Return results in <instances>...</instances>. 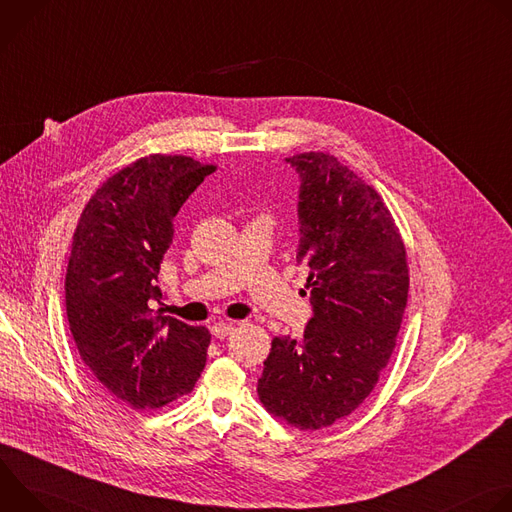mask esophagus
Instances as JSON below:
<instances>
[{"label": "esophagus", "mask_w": 512, "mask_h": 512, "mask_svg": "<svg viewBox=\"0 0 512 512\" xmlns=\"http://www.w3.org/2000/svg\"><path fill=\"white\" fill-rule=\"evenodd\" d=\"M233 330H235V326H233L231 322H216V324H212V328H210V332H212L214 338H227Z\"/></svg>", "instance_id": "obj_1"}]
</instances>
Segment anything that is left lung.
Wrapping results in <instances>:
<instances>
[{"label":"left lung","mask_w":512,"mask_h":512,"mask_svg":"<svg viewBox=\"0 0 512 512\" xmlns=\"http://www.w3.org/2000/svg\"><path fill=\"white\" fill-rule=\"evenodd\" d=\"M300 174V245L314 316L277 336L257 385L263 407L298 429L350 415L375 389L407 306V253L389 208L338 158H285Z\"/></svg>","instance_id":"8db88e82"}]
</instances>
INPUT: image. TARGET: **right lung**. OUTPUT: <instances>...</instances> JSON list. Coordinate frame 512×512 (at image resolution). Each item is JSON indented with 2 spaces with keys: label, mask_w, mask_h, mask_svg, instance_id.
I'll return each instance as SVG.
<instances>
[{
  "label": "right lung",
  "mask_w": 512,
  "mask_h": 512,
  "mask_svg": "<svg viewBox=\"0 0 512 512\" xmlns=\"http://www.w3.org/2000/svg\"><path fill=\"white\" fill-rule=\"evenodd\" d=\"M188 156L154 154L119 170L91 196L72 237L66 316L101 387L133 409L188 395L206 364L210 332L152 310L174 216L212 174Z\"/></svg>",
  "instance_id": "obj_1"
}]
</instances>
